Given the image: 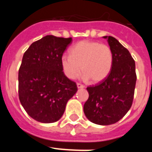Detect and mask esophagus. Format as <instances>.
<instances>
[{"mask_svg":"<svg viewBox=\"0 0 152 152\" xmlns=\"http://www.w3.org/2000/svg\"><path fill=\"white\" fill-rule=\"evenodd\" d=\"M77 88H84V87H85V86L83 85V84H80V83H77Z\"/></svg>","mask_w":152,"mask_h":152,"instance_id":"1","label":"esophagus"}]
</instances>
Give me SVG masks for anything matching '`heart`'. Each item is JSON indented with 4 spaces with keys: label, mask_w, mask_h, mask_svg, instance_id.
I'll return each instance as SVG.
<instances>
[{
    "label": "heart",
    "mask_w": 152,
    "mask_h": 152,
    "mask_svg": "<svg viewBox=\"0 0 152 152\" xmlns=\"http://www.w3.org/2000/svg\"><path fill=\"white\" fill-rule=\"evenodd\" d=\"M113 63L110 47L89 40L77 42L71 48L70 55H63L61 58V68L68 78H76L82 69L84 78H91L94 82L101 81L107 77Z\"/></svg>",
    "instance_id": "obj_1"
}]
</instances>
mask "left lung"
<instances>
[{
	"instance_id": "left-lung-1",
	"label": "left lung",
	"mask_w": 152,
	"mask_h": 152,
	"mask_svg": "<svg viewBox=\"0 0 152 152\" xmlns=\"http://www.w3.org/2000/svg\"><path fill=\"white\" fill-rule=\"evenodd\" d=\"M107 39L113 63L107 77L87 90L88 100L84 105L86 117L95 124L116 123L127 113L133 101L136 83L135 63L131 54L116 39Z\"/></svg>"
}]
</instances>
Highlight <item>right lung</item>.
I'll use <instances>...</instances> for the list:
<instances>
[{"label":"right lung","instance_id":"1","mask_svg":"<svg viewBox=\"0 0 152 152\" xmlns=\"http://www.w3.org/2000/svg\"><path fill=\"white\" fill-rule=\"evenodd\" d=\"M72 38L45 36L31 44L23 56L18 74L19 99L30 117L52 123L62 116L76 83L62 72L61 58Z\"/></svg>","mask_w":152,"mask_h":152}]
</instances>
